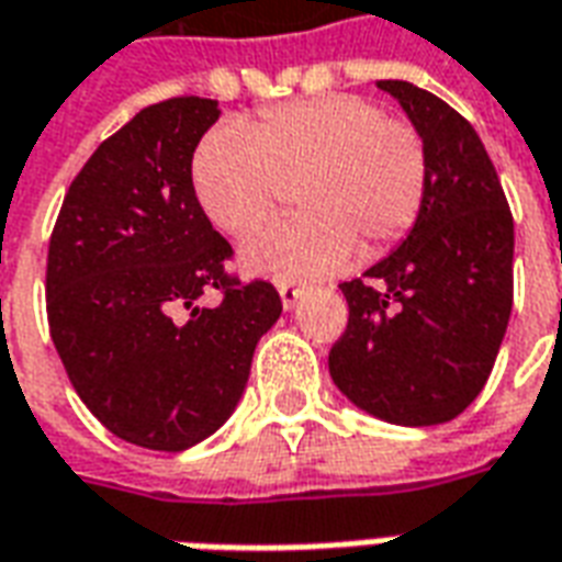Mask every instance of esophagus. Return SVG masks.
I'll return each mask as SVG.
<instances>
[{
	"label": "esophagus",
	"mask_w": 562,
	"mask_h": 562,
	"mask_svg": "<svg viewBox=\"0 0 562 562\" xmlns=\"http://www.w3.org/2000/svg\"><path fill=\"white\" fill-rule=\"evenodd\" d=\"M301 297H304V285H294V282H282L280 285V301L285 310H294V306L301 304Z\"/></svg>",
	"instance_id": "34e87169"
}]
</instances>
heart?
<instances>
[{
  "mask_svg": "<svg viewBox=\"0 0 562 562\" xmlns=\"http://www.w3.org/2000/svg\"><path fill=\"white\" fill-rule=\"evenodd\" d=\"M195 195L225 234L265 222L294 187L301 216L246 237L240 268L297 282L379 256L413 228L427 192L418 132L394 123L361 95H322L270 108L246 128L222 126L201 140Z\"/></svg>",
  "mask_w": 562,
  "mask_h": 562,
  "instance_id": "1",
  "label": "heart"
}]
</instances>
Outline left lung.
Segmentation results:
<instances>
[{
    "instance_id": "8db88e82",
    "label": "left lung",
    "mask_w": 562,
    "mask_h": 562,
    "mask_svg": "<svg viewBox=\"0 0 562 562\" xmlns=\"http://www.w3.org/2000/svg\"><path fill=\"white\" fill-rule=\"evenodd\" d=\"M424 140L427 192L401 246L342 282L349 325L328 355L342 397L379 422L458 418L494 370L512 316L515 222L482 138L434 92L379 80Z\"/></svg>"
}]
</instances>
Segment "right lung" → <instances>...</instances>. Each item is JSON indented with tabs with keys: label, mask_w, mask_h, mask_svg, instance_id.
<instances>
[{
	"label": "right lung",
	"mask_w": 562,
	"mask_h": 562,
	"mask_svg": "<svg viewBox=\"0 0 562 562\" xmlns=\"http://www.w3.org/2000/svg\"><path fill=\"white\" fill-rule=\"evenodd\" d=\"M213 99L149 104L68 189L47 252V322L78 397L120 439L186 451L232 418L282 313L270 282L225 280L232 246L192 186ZM210 288L220 307H201Z\"/></svg>",
	"instance_id": "obj_1"
}]
</instances>
